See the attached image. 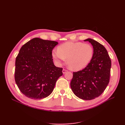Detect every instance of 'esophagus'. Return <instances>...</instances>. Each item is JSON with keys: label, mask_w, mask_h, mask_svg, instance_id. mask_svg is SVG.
<instances>
[{"label": "esophagus", "mask_w": 125, "mask_h": 125, "mask_svg": "<svg viewBox=\"0 0 125 125\" xmlns=\"http://www.w3.org/2000/svg\"><path fill=\"white\" fill-rule=\"evenodd\" d=\"M68 71V70H67V69H62V73L64 74V73H67V72Z\"/></svg>", "instance_id": "1"}]
</instances>
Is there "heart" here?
<instances>
[{"mask_svg":"<svg viewBox=\"0 0 125 125\" xmlns=\"http://www.w3.org/2000/svg\"><path fill=\"white\" fill-rule=\"evenodd\" d=\"M53 50L52 57L58 66L67 59V65L73 70H80L88 66L94 56V48L91 45L82 42H68Z\"/></svg>","mask_w":125,"mask_h":125,"instance_id":"1","label":"heart"}]
</instances>
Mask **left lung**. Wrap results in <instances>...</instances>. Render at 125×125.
<instances>
[{"instance_id":"8db88e82","label":"left lung","mask_w":125,"mask_h":125,"mask_svg":"<svg viewBox=\"0 0 125 125\" xmlns=\"http://www.w3.org/2000/svg\"><path fill=\"white\" fill-rule=\"evenodd\" d=\"M93 47L94 56L84 69L73 72L70 86L78 97L91 100L99 97L109 83L111 60L106 48L97 41L88 39Z\"/></svg>"}]
</instances>
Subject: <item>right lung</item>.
I'll return each instance as SVG.
<instances>
[{"instance_id": "right-lung-1", "label": "right lung", "mask_w": 125, "mask_h": 125, "mask_svg": "<svg viewBox=\"0 0 125 125\" xmlns=\"http://www.w3.org/2000/svg\"><path fill=\"white\" fill-rule=\"evenodd\" d=\"M58 42L34 38L21 47L15 63L14 79L20 91L34 100L50 95L62 68L56 67L52 56Z\"/></svg>"}]
</instances>
